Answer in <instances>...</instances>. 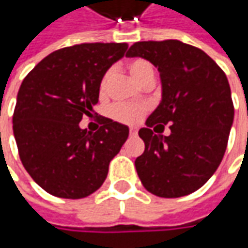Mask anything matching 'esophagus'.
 Instances as JSON below:
<instances>
[{
    "label": "esophagus",
    "instance_id": "34e87169",
    "mask_svg": "<svg viewBox=\"0 0 248 248\" xmlns=\"http://www.w3.org/2000/svg\"><path fill=\"white\" fill-rule=\"evenodd\" d=\"M129 134H131V135H137V134H138V128H137V127H131V128H129Z\"/></svg>",
    "mask_w": 248,
    "mask_h": 248
}]
</instances>
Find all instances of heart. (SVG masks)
I'll use <instances>...</instances> for the list:
<instances>
[{"mask_svg": "<svg viewBox=\"0 0 248 248\" xmlns=\"http://www.w3.org/2000/svg\"><path fill=\"white\" fill-rule=\"evenodd\" d=\"M127 67H128V72L131 73V76L140 84L145 80H148L149 77H155V69L146 59L135 58V59L129 61ZM111 77H113L111 70H106L102 74L99 87H98V93H99L100 99H105L108 96ZM146 110H148V108L145 105L117 103L110 109V114H111L113 119L117 120L119 123H123V124H137L139 120L145 116Z\"/></svg>", "mask_w": 248, "mask_h": 248, "instance_id": "heart-1", "label": "heart"}]
</instances>
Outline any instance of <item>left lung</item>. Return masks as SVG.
I'll use <instances>...</instances> for the list:
<instances>
[{
    "label": "left lung",
    "instance_id": "obj_1",
    "mask_svg": "<svg viewBox=\"0 0 248 248\" xmlns=\"http://www.w3.org/2000/svg\"><path fill=\"white\" fill-rule=\"evenodd\" d=\"M127 56L153 63L163 84L161 103L146 120L148 127L139 129L145 142L135 160L139 179L158 197L190 195L224 158L234 116L228 78L204 51L178 40L139 41ZM167 124L168 137L154 134Z\"/></svg>",
    "mask_w": 248,
    "mask_h": 248
}]
</instances>
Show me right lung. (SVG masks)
<instances>
[{
	"label": "right lung",
	"instance_id": "right-lung-1",
	"mask_svg": "<svg viewBox=\"0 0 248 248\" xmlns=\"http://www.w3.org/2000/svg\"><path fill=\"white\" fill-rule=\"evenodd\" d=\"M127 48V43L66 46L24 77L12 119L14 135L26 171L49 195H92L128 138V127L108 117L99 116L100 127L93 134L78 125L84 116L92 117L102 74Z\"/></svg>",
	"mask_w": 248,
	"mask_h": 248
}]
</instances>
